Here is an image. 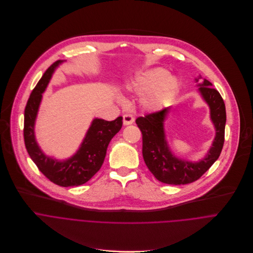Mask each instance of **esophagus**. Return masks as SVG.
Returning <instances> with one entry per match:
<instances>
[{"label":"esophagus","instance_id":"34e87169","mask_svg":"<svg viewBox=\"0 0 253 253\" xmlns=\"http://www.w3.org/2000/svg\"><path fill=\"white\" fill-rule=\"evenodd\" d=\"M123 122H124L125 126H128V125H131L134 123V119L131 115H125L123 118Z\"/></svg>","mask_w":253,"mask_h":253}]
</instances>
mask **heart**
I'll return each mask as SVG.
<instances>
[{
    "mask_svg": "<svg viewBox=\"0 0 253 253\" xmlns=\"http://www.w3.org/2000/svg\"><path fill=\"white\" fill-rule=\"evenodd\" d=\"M127 88L137 94H142L141 106L148 112L162 111L178 89L177 78L169 76L163 68H153L141 72L126 84Z\"/></svg>",
    "mask_w": 253,
    "mask_h": 253,
    "instance_id": "1",
    "label": "heart"
}]
</instances>
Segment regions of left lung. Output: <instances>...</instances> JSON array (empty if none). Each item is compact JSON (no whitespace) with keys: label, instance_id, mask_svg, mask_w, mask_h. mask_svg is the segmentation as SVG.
<instances>
[{"label":"left lung","instance_id":"8db88e82","mask_svg":"<svg viewBox=\"0 0 253 253\" xmlns=\"http://www.w3.org/2000/svg\"><path fill=\"white\" fill-rule=\"evenodd\" d=\"M201 76L194 81L198 83ZM197 91L210 108L211 121L215 129V136L206 157L197 162H189L176 157L167 139L165 122L169 108L161 112L137 118L135 123L142 133V157L150 172L156 178L168 184H186L197 180L216 162L224 143L226 123L225 105L220 93L212 84L204 79Z\"/></svg>","mask_w":253,"mask_h":253}]
</instances>
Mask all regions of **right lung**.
<instances>
[{
  "instance_id": "obj_1",
  "label": "right lung",
  "mask_w": 253,
  "mask_h": 253,
  "mask_svg": "<svg viewBox=\"0 0 253 253\" xmlns=\"http://www.w3.org/2000/svg\"><path fill=\"white\" fill-rule=\"evenodd\" d=\"M64 62L59 60L50 66L33 89L25 109L24 139L29 156L41 172L54 183L68 187L85 183L102 168L110 141L123 126V118L112 122L93 119L77 153L67 160L60 161L45 155L36 139L35 125L42 93Z\"/></svg>"
}]
</instances>
